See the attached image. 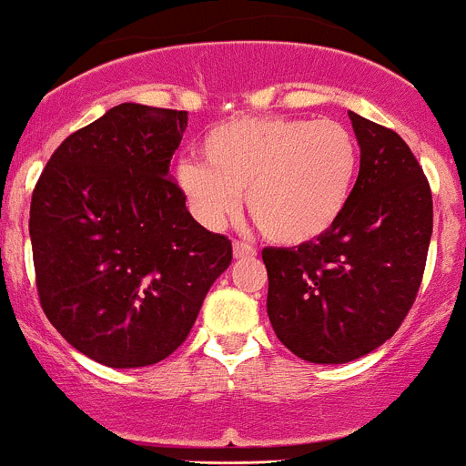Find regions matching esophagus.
Returning a JSON list of instances; mask_svg holds the SVG:
<instances>
[{
	"mask_svg": "<svg viewBox=\"0 0 466 466\" xmlns=\"http://www.w3.org/2000/svg\"><path fill=\"white\" fill-rule=\"evenodd\" d=\"M233 256L235 258H253V256H256V248H253L248 242L235 239V242H233Z\"/></svg>",
	"mask_w": 466,
	"mask_h": 466,
	"instance_id": "esophagus-1",
	"label": "esophagus"
}]
</instances>
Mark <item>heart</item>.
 Instances as JSON below:
<instances>
[{"label":"heart","mask_w":466,"mask_h":466,"mask_svg":"<svg viewBox=\"0 0 466 466\" xmlns=\"http://www.w3.org/2000/svg\"><path fill=\"white\" fill-rule=\"evenodd\" d=\"M201 158L183 160L177 181L204 227L219 228L247 210L267 239L301 247L324 238L347 210L360 151L333 119L242 117L201 140Z\"/></svg>","instance_id":"b5f03b06"}]
</instances>
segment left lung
<instances>
[{
    "mask_svg": "<svg viewBox=\"0 0 466 466\" xmlns=\"http://www.w3.org/2000/svg\"><path fill=\"white\" fill-rule=\"evenodd\" d=\"M349 117L360 172L339 222L310 244L262 248L271 329L294 356L317 365L367 356L399 330L432 235L431 186L403 137Z\"/></svg>",
    "mask_w": 466,
    "mask_h": 466,
    "instance_id": "obj_1",
    "label": "left lung"
}]
</instances>
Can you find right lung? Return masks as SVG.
<instances>
[{"label": "right lung", "instance_id": "right-lung-1", "mask_svg": "<svg viewBox=\"0 0 466 466\" xmlns=\"http://www.w3.org/2000/svg\"><path fill=\"white\" fill-rule=\"evenodd\" d=\"M186 127V110L119 104L67 136L35 183L40 306L106 367L136 370L177 351L231 265V239L206 231L169 178Z\"/></svg>", "mask_w": 466, "mask_h": 466}]
</instances>
